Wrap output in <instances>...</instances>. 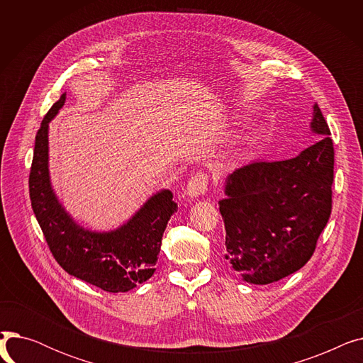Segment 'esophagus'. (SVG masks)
<instances>
[{"instance_id": "1", "label": "esophagus", "mask_w": 363, "mask_h": 363, "mask_svg": "<svg viewBox=\"0 0 363 363\" xmlns=\"http://www.w3.org/2000/svg\"><path fill=\"white\" fill-rule=\"evenodd\" d=\"M208 184V177L204 174V172H197L196 175L191 177V179L188 181L186 185V194L189 199H197L203 196L207 189Z\"/></svg>"}]
</instances>
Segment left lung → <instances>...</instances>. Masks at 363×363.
Here are the masks:
<instances>
[{"instance_id":"1","label":"left lung","mask_w":363,"mask_h":363,"mask_svg":"<svg viewBox=\"0 0 363 363\" xmlns=\"http://www.w3.org/2000/svg\"><path fill=\"white\" fill-rule=\"evenodd\" d=\"M311 129L323 135L298 156L253 162L226 178L219 201L225 259L244 281L264 285L303 268L333 208L334 147L318 104Z\"/></svg>"}]
</instances>
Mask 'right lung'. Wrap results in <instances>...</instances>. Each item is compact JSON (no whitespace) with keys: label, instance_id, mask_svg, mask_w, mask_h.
I'll list each match as a JSON object with an SVG mask.
<instances>
[{"label":"right lung","instance_id":"add662e5","mask_svg":"<svg viewBox=\"0 0 363 363\" xmlns=\"http://www.w3.org/2000/svg\"><path fill=\"white\" fill-rule=\"evenodd\" d=\"M65 101L66 94L48 110L35 137L29 175L33 213L50 252L69 275L108 293H126L155 274L163 233L178 204L162 189L113 231H89L76 223L57 199L48 170V123Z\"/></svg>","mask_w":363,"mask_h":363}]
</instances>
